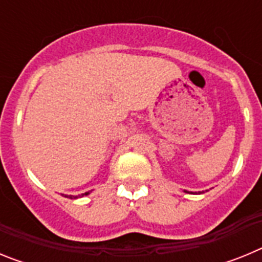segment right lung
<instances>
[{
  "label": "right lung",
  "mask_w": 262,
  "mask_h": 262,
  "mask_svg": "<svg viewBox=\"0 0 262 262\" xmlns=\"http://www.w3.org/2000/svg\"><path fill=\"white\" fill-rule=\"evenodd\" d=\"M88 194H89V191H88V193H84V194H81V195H76V196H69V198H80V196H84V195H88Z\"/></svg>",
  "instance_id": "obj_1"
}]
</instances>
